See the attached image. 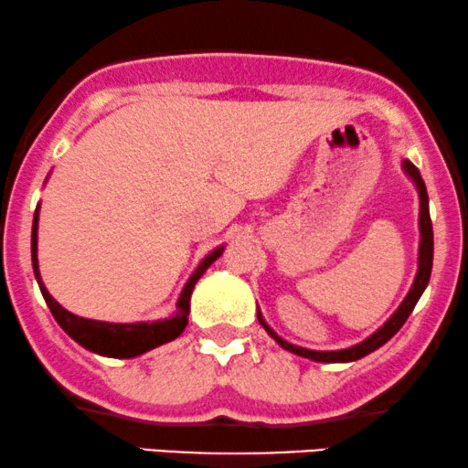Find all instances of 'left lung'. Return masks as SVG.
Here are the masks:
<instances>
[{
  "instance_id": "left-lung-1",
  "label": "left lung",
  "mask_w": 468,
  "mask_h": 468,
  "mask_svg": "<svg viewBox=\"0 0 468 468\" xmlns=\"http://www.w3.org/2000/svg\"><path fill=\"white\" fill-rule=\"evenodd\" d=\"M403 169H406L408 176H410L412 180H414V184H417L419 199H420V212H419V229H420L419 271H417V278H414V284L410 288V292H408V297L403 299L399 308H397V313L390 316V319L386 321L378 332L371 334V336H368L367 340H362V343L354 345V347L340 349V351H313V349H303V347H297V345L286 343L284 338H280L278 334H275L267 325V323H264L261 310H258V321H261V325L269 332V336H273L275 340H278L280 347H284L286 351H291V354H297V356H302V357H310V360H314V362H354V360H360V357L368 356V354H371V351L382 347L384 343H388V340L393 338L395 334L401 330V325H403V323H406L408 316H410V313L414 310V305H417V302H419V297L423 295L425 286H428L430 275H431V261H434V232H431L428 188H425L423 177H420L419 169L410 163V160H403Z\"/></svg>"
}]
</instances>
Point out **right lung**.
<instances>
[{
  "label": "right lung",
  "instance_id": "obj_1",
  "mask_svg": "<svg viewBox=\"0 0 468 468\" xmlns=\"http://www.w3.org/2000/svg\"><path fill=\"white\" fill-rule=\"evenodd\" d=\"M37 229H38V212L34 215V223H32V267L40 286V292H43L51 314H54L58 325H60L62 330L75 340V343H80L82 347L93 351V354L108 356V357H136L145 354L149 349L158 347V345H165L169 343V340L180 336L188 323L190 292H193L197 280L204 275V271L210 267V264L215 262L223 251V247H218V250H215L210 256H206L204 261H201L197 271L190 275L186 286H184L180 299H177V313L169 316V319L154 321V323H106V321H93V319L75 316L73 313H69V310L62 308V305L49 295L48 288H45L43 282H40V273H38Z\"/></svg>",
  "mask_w": 468,
  "mask_h": 468
}]
</instances>
